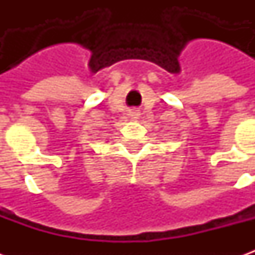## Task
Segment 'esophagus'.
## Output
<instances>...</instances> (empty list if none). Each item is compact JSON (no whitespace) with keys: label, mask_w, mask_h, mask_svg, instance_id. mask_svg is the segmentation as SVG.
<instances>
[{"label":"esophagus","mask_w":255,"mask_h":255,"mask_svg":"<svg viewBox=\"0 0 255 255\" xmlns=\"http://www.w3.org/2000/svg\"><path fill=\"white\" fill-rule=\"evenodd\" d=\"M139 116H140V113H139V111H136V109H133V111L129 112V117H132L133 120H138Z\"/></svg>","instance_id":"obj_1"}]
</instances>
